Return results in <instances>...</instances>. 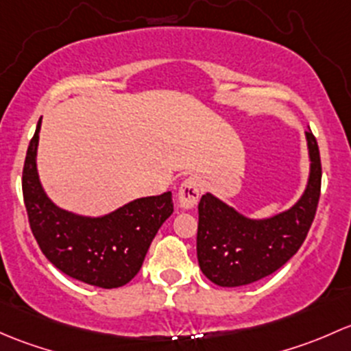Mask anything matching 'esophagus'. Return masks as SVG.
Masks as SVG:
<instances>
[{
	"label": "esophagus",
	"mask_w": 351,
	"mask_h": 351,
	"mask_svg": "<svg viewBox=\"0 0 351 351\" xmlns=\"http://www.w3.org/2000/svg\"><path fill=\"white\" fill-rule=\"evenodd\" d=\"M201 196V179L197 176H189L179 187L177 201L184 209H191L197 204Z\"/></svg>",
	"instance_id": "1"
}]
</instances>
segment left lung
<instances>
[{"label":"left lung","instance_id":"1","mask_svg":"<svg viewBox=\"0 0 351 351\" xmlns=\"http://www.w3.org/2000/svg\"><path fill=\"white\" fill-rule=\"evenodd\" d=\"M311 158L308 187L287 211L267 219H250L204 194L197 211V262L206 277L221 287H238L263 279L301 248L316 215L321 194L317 142L306 132Z\"/></svg>","mask_w":351,"mask_h":351}]
</instances>
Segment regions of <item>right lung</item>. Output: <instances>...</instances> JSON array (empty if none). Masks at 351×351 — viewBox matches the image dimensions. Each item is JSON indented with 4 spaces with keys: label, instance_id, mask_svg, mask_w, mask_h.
<instances>
[{
    "label": "right lung",
    "instance_id": "add662e5",
    "mask_svg": "<svg viewBox=\"0 0 351 351\" xmlns=\"http://www.w3.org/2000/svg\"><path fill=\"white\" fill-rule=\"evenodd\" d=\"M42 118L25 157L21 189L32 233L42 254L60 272L103 289L128 284L138 274L162 223L172 215V193L140 197L101 218L57 208L43 193L37 172Z\"/></svg>",
    "mask_w": 351,
    "mask_h": 351
}]
</instances>
